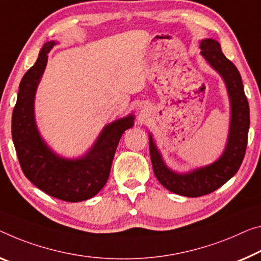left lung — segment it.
Segmentation results:
<instances>
[{"label":"left lung","mask_w":261,"mask_h":261,"mask_svg":"<svg viewBox=\"0 0 261 261\" xmlns=\"http://www.w3.org/2000/svg\"><path fill=\"white\" fill-rule=\"evenodd\" d=\"M200 49L203 57L223 77L231 101L230 134L222 158L189 174H176L166 167L149 136L150 159L156 178L166 189L186 197H199L214 192L238 171L245 156L250 128V107L237 67L224 56L220 44L215 39H204L200 42Z\"/></svg>","instance_id":"8db88e82"}]
</instances>
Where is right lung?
I'll return each instance as SVG.
<instances>
[{
	"instance_id": "right-lung-1",
	"label": "right lung",
	"mask_w": 261,
	"mask_h": 261,
	"mask_svg": "<svg viewBox=\"0 0 261 261\" xmlns=\"http://www.w3.org/2000/svg\"><path fill=\"white\" fill-rule=\"evenodd\" d=\"M55 42L42 47L38 59L23 75L11 120V135L23 174L38 189L65 202L92 198L105 186L123 132L133 126V117L103 128L97 142L84 158L64 160L47 148L34 118L35 92Z\"/></svg>"
}]
</instances>
